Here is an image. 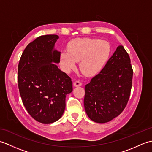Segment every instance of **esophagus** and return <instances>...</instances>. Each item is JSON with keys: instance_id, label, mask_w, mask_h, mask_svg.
Returning a JSON list of instances; mask_svg holds the SVG:
<instances>
[{"instance_id": "obj_1", "label": "esophagus", "mask_w": 152, "mask_h": 152, "mask_svg": "<svg viewBox=\"0 0 152 152\" xmlns=\"http://www.w3.org/2000/svg\"><path fill=\"white\" fill-rule=\"evenodd\" d=\"M82 85V82L78 81V80H77V81H76V82H74V86H75V87L81 86Z\"/></svg>"}]
</instances>
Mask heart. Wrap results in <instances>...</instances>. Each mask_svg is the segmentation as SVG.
Masks as SVG:
<instances>
[{"label":"heart","mask_w":152,"mask_h":152,"mask_svg":"<svg viewBox=\"0 0 152 152\" xmlns=\"http://www.w3.org/2000/svg\"><path fill=\"white\" fill-rule=\"evenodd\" d=\"M68 51L61 53V63L66 72L76 67V61H80V69L83 74L93 76L104 66L111 53L108 42L91 38H80L68 45Z\"/></svg>","instance_id":"1"}]
</instances>
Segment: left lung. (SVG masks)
Listing matches in <instances>:
<instances>
[{
  "mask_svg": "<svg viewBox=\"0 0 152 152\" xmlns=\"http://www.w3.org/2000/svg\"><path fill=\"white\" fill-rule=\"evenodd\" d=\"M133 74L130 57L119 46L104 69L85 86L83 103L92 121L103 124L121 114L129 99Z\"/></svg>",
  "mask_w": 152,
  "mask_h": 152,
  "instance_id": "1",
  "label": "left lung"
}]
</instances>
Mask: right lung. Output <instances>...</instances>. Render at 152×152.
Wrapping results in <instances>:
<instances>
[{
	"label": "right lung",
	"instance_id": "right-lung-1",
	"mask_svg": "<svg viewBox=\"0 0 152 152\" xmlns=\"http://www.w3.org/2000/svg\"><path fill=\"white\" fill-rule=\"evenodd\" d=\"M59 37L42 35L28 44L18 64L19 93L27 111L35 120L51 124L65 109L66 95L72 91V82L52 63H59L61 53L53 50Z\"/></svg>",
	"mask_w": 152,
	"mask_h": 152
}]
</instances>
